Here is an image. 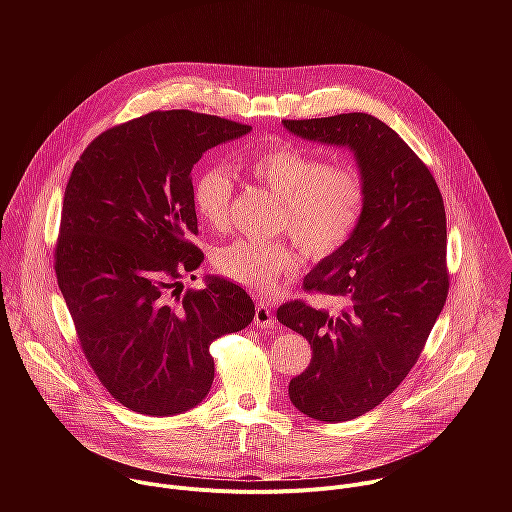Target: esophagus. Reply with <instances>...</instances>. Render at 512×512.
<instances>
[{
  "label": "esophagus",
  "instance_id": "esophagus-1",
  "mask_svg": "<svg viewBox=\"0 0 512 512\" xmlns=\"http://www.w3.org/2000/svg\"><path fill=\"white\" fill-rule=\"evenodd\" d=\"M255 326L261 330H271L275 328V318H273V310L267 304H257L255 308Z\"/></svg>",
  "mask_w": 512,
  "mask_h": 512
}]
</instances>
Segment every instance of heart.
Here are the masks:
<instances>
[{
	"label": "heart",
	"mask_w": 512,
	"mask_h": 512,
	"mask_svg": "<svg viewBox=\"0 0 512 512\" xmlns=\"http://www.w3.org/2000/svg\"><path fill=\"white\" fill-rule=\"evenodd\" d=\"M245 170L279 198L277 227L294 235L312 257L334 255L354 235L367 202V186L356 166L322 162L298 145L281 143L251 154ZM233 192L235 178L225 166L206 168L196 176L194 208L212 231L229 225ZM302 261V251L285 241L239 239L214 251L218 271L261 294L273 291L281 277L296 273Z\"/></svg>",
	"instance_id": "obj_1"
}]
</instances>
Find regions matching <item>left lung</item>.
<instances>
[{"label":"left lung","mask_w":512,"mask_h":512,"mask_svg":"<svg viewBox=\"0 0 512 512\" xmlns=\"http://www.w3.org/2000/svg\"><path fill=\"white\" fill-rule=\"evenodd\" d=\"M281 123L291 135L348 148L367 186L354 235L304 277V289L342 308L296 300L277 310L312 346L308 369L289 381L291 403L318 421H348L399 387L444 310L446 208L427 166L381 119L342 113Z\"/></svg>","instance_id":"1"}]
</instances>
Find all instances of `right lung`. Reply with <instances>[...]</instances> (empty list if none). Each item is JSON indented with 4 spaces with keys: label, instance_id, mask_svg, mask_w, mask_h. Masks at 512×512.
I'll list each match as a JSON object with an SVG mask.
<instances>
[{
    "label": "right lung",
    "instance_id": "obj_1",
    "mask_svg": "<svg viewBox=\"0 0 512 512\" xmlns=\"http://www.w3.org/2000/svg\"><path fill=\"white\" fill-rule=\"evenodd\" d=\"M249 131L216 115L154 111L101 133L72 168L58 287L91 369L135 413L196 407L214 379L212 340L255 316L247 291L221 277L178 296L204 259L188 241L198 233L190 172L204 152Z\"/></svg>",
    "mask_w": 512,
    "mask_h": 512
}]
</instances>
